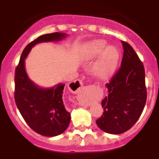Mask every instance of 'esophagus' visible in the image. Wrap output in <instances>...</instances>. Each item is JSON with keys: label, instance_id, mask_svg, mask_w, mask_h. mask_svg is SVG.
Here are the masks:
<instances>
[{"label": "esophagus", "instance_id": "34e87169", "mask_svg": "<svg viewBox=\"0 0 159 159\" xmlns=\"http://www.w3.org/2000/svg\"><path fill=\"white\" fill-rule=\"evenodd\" d=\"M73 85V92H78L79 90L81 88H82L83 86V83H82V80H76L75 81V82L73 83L72 84Z\"/></svg>", "mask_w": 159, "mask_h": 159}]
</instances>
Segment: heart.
Listing matches in <instances>:
<instances>
[{
	"label": "heart",
	"mask_w": 159,
	"mask_h": 159,
	"mask_svg": "<svg viewBox=\"0 0 159 159\" xmlns=\"http://www.w3.org/2000/svg\"><path fill=\"white\" fill-rule=\"evenodd\" d=\"M106 49V43L103 42H94L87 52V58L88 60H93ZM118 58L119 55L116 49L113 48H107L94 64L92 67V72L94 73V75L99 79L108 78L111 75L117 65Z\"/></svg>",
	"instance_id": "obj_1"
}]
</instances>
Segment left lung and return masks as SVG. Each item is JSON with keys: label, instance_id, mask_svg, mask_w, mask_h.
I'll use <instances>...</instances> for the list:
<instances>
[{"label": "left lung", "instance_id": "obj_1", "mask_svg": "<svg viewBox=\"0 0 159 159\" xmlns=\"http://www.w3.org/2000/svg\"><path fill=\"white\" fill-rule=\"evenodd\" d=\"M121 42V66L106 84L108 95L102 101L103 113L96 120L101 130L113 134L124 133L135 124L147 97L143 62L128 43Z\"/></svg>", "mask_w": 159, "mask_h": 159}]
</instances>
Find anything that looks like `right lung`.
<instances>
[{
    "mask_svg": "<svg viewBox=\"0 0 159 159\" xmlns=\"http://www.w3.org/2000/svg\"><path fill=\"white\" fill-rule=\"evenodd\" d=\"M66 34L53 32L39 36L24 49L15 71L14 99L25 121L38 134L53 137L62 134L67 128L71 114L63 102L64 84L52 88H40L29 79L25 68V60L32 48L42 42L58 41Z\"/></svg>",
    "mask_w": 159,
    "mask_h": 159,
    "instance_id": "right-lung-1",
    "label": "right lung"
}]
</instances>
